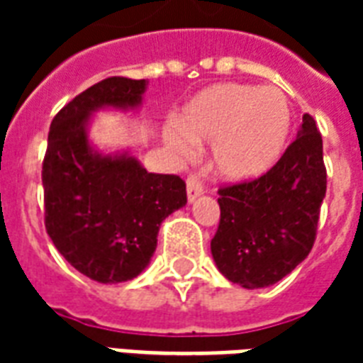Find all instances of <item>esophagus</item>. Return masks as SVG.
Segmentation results:
<instances>
[{"label": "esophagus", "mask_w": 363, "mask_h": 363, "mask_svg": "<svg viewBox=\"0 0 363 363\" xmlns=\"http://www.w3.org/2000/svg\"><path fill=\"white\" fill-rule=\"evenodd\" d=\"M186 194H188V201H194L203 194V182L199 179L198 173H190L186 177Z\"/></svg>", "instance_id": "esophagus-1"}]
</instances>
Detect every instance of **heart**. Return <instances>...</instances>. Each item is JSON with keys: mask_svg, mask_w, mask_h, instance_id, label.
<instances>
[{"mask_svg": "<svg viewBox=\"0 0 363 363\" xmlns=\"http://www.w3.org/2000/svg\"><path fill=\"white\" fill-rule=\"evenodd\" d=\"M292 109L275 86L220 82L205 88L182 109L165 139L177 152L190 154L198 143H215L222 175L247 181L273 167L286 147Z\"/></svg>", "mask_w": 363, "mask_h": 363, "instance_id": "obj_1", "label": "heart"}]
</instances>
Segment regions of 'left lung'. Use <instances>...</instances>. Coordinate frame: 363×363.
<instances>
[{
  "instance_id": "left-lung-1",
  "label": "left lung",
  "mask_w": 363,
  "mask_h": 363,
  "mask_svg": "<svg viewBox=\"0 0 363 363\" xmlns=\"http://www.w3.org/2000/svg\"><path fill=\"white\" fill-rule=\"evenodd\" d=\"M220 222L211 252L228 281L264 288L286 277L315 245L326 165L311 115L281 160L264 175L218 190Z\"/></svg>"
}]
</instances>
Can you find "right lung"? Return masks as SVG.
<instances>
[{
	"instance_id": "add662e5",
	"label": "right lung",
	"mask_w": 363,
	"mask_h": 363,
	"mask_svg": "<svg viewBox=\"0 0 363 363\" xmlns=\"http://www.w3.org/2000/svg\"><path fill=\"white\" fill-rule=\"evenodd\" d=\"M145 79L109 77L54 116L45 160V226L58 252L82 275L111 284L137 277L156 250L160 224L186 203L179 175L148 173L128 154L101 156L86 124L99 107H137Z\"/></svg>"
}]
</instances>
